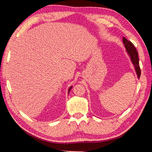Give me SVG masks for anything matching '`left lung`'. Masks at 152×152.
Wrapping results in <instances>:
<instances>
[{"instance_id": "8db88e82", "label": "left lung", "mask_w": 152, "mask_h": 152, "mask_svg": "<svg viewBox=\"0 0 152 152\" xmlns=\"http://www.w3.org/2000/svg\"><path fill=\"white\" fill-rule=\"evenodd\" d=\"M123 42L124 43L125 47L126 50L128 51L129 54L131 59L135 66V71L137 72L138 78H140L141 76V69L140 67V63H139V58H138V52L136 48H135L134 45L130 42V41L127 40L125 37L123 38Z\"/></svg>"}]
</instances>
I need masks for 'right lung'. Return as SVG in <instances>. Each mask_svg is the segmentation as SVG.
Segmentation results:
<instances>
[{"label": "right lung", "instance_id": "right-lung-1", "mask_svg": "<svg viewBox=\"0 0 152 152\" xmlns=\"http://www.w3.org/2000/svg\"><path fill=\"white\" fill-rule=\"evenodd\" d=\"M71 88H72V86L70 87V88H69V90H68V92H70V90H71Z\"/></svg>", "mask_w": 152, "mask_h": 152}]
</instances>
